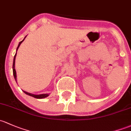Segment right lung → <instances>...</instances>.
I'll list each match as a JSON object with an SVG mask.
<instances>
[{"label": "right lung", "mask_w": 131, "mask_h": 131, "mask_svg": "<svg viewBox=\"0 0 131 131\" xmlns=\"http://www.w3.org/2000/svg\"><path fill=\"white\" fill-rule=\"evenodd\" d=\"M25 38H26V37H25ZM25 38H24V39H23V41H20V42H19V44L18 46H17V49H18V48H19V46H20V44H21L22 42H23V41H24V39H25ZM16 54H17V52H16V54H15V56H14V58L13 67H12V69H13V74H14V78H15V80H16V70H15V60H16ZM24 93H26V94L28 95L31 96V97H34V98H36V99H43V98H45V97H48V96L49 95V94H46H46L34 95V94H32V93H28V92H24Z\"/></svg>", "instance_id": "right-lung-1"}]
</instances>
